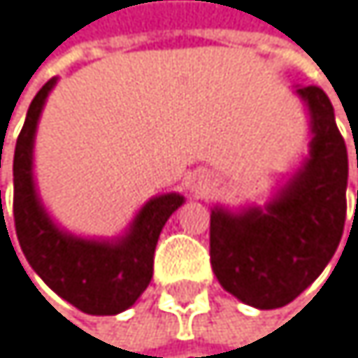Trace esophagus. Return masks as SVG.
Listing matches in <instances>:
<instances>
[{
    "label": "esophagus",
    "mask_w": 358,
    "mask_h": 358,
    "mask_svg": "<svg viewBox=\"0 0 358 358\" xmlns=\"http://www.w3.org/2000/svg\"><path fill=\"white\" fill-rule=\"evenodd\" d=\"M208 185H210V178H208V173H206L203 169L191 171V173L187 176V189H189L193 195L203 193V191L208 189Z\"/></svg>",
    "instance_id": "1"
}]
</instances>
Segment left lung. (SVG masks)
Returning a JSON list of instances; mask_svg holds the SVG:
<instances>
[{
	"label": "left lung",
	"instance_id": "8db88e82",
	"mask_svg": "<svg viewBox=\"0 0 358 358\" xmlns=\"http://www.w3.org/2000/svg\"><path fill=\"white\" fill-rule=\"evenodd\" d=\"M310 118V150L265 206L210 214V263L220 287L259 310L291 303L334 259L346 222L348 152L334 106L295 87Z\"/></svg>",
	"mask_w": 358,
	"mask_h": 358
}]
</instances>
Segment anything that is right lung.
Segmentation results:
<instances>
[{
    "mask_svg": "<svg viewBox=\"0 0 358 358\" xmlns=\"http://www.w3.org/2000/svg\"><path fill=\"white\" fill-rule=\"evenodd\" d=\"M55 85L57 78H50L38 91L16 140L12 165L16 238L31 269L59 297L93 316L120 314L150 285L161 229L185 197L163 193L148 199L124 234L112 240L73 236L59 227L44 208L34 178L36 131Z\"/></svg>",
    "mask_w": 358,
    "mask_h": 358,
    "instance_id": "obj_1",
    "label": "right lung"
}]
</instances>
